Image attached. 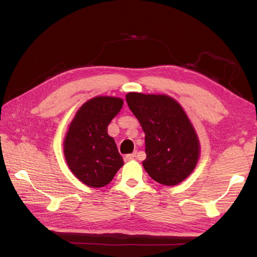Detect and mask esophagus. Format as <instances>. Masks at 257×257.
<instances>
[{
  "label": "esophagus",
  "instance_id": "34e87169",
  "mask_svg": "<svg viewBox=\"0 0 257 257\" xmlns=\"http://www.w3.org/2000/svg\"><path fill=\"white\" fill-rule=\"evenodd\" d=\"M135 158H136V153H132V154H127V155H125L124 160H125V161H132V160H134Z\"/></svg>",
  "mask_w": 257,
  "mask_h": 257
}]
</instances>
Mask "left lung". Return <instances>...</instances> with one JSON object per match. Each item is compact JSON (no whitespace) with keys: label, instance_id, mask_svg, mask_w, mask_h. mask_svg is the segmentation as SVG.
Returning a JSON list of instances; mask_svg holds the SVG:
<instances>
[{"label":"left lung","instance_id":"left-lung-1","mask_svg":"<svg viewBox=\"0 0 257 257\" xmlns=\"http://www.w3.org/2000/svg\"><path fill=\"white\" fill-rule=\"evenodd\" d=\"M128 106L145 133L143 167L165 186L184 181L196 168L201 145L186 112L168 95L128 93Z\"/></svg>","mask_w":257,"mask_h":257}]
</instances>
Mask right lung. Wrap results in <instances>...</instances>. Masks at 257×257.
I'll use <instances>...</instances> for the list:
<instances>
[{"mask_svg":"<svg viewBox=\"0 0 257 257\" xmlns=\"http://www.w3.org/2000/svg\"><path fill=\"white\" fill-rule=\"evenodd\" d=\"M123 99L96 96L82 104L69 124L63 153L71 172L82 184L99 188L110 184L123 165L107 125L120 112Z\"/></svg>","mask_w":257,"mask_h":257,"instance_id":"obj_1","label":"right lung"}]
</instances>
